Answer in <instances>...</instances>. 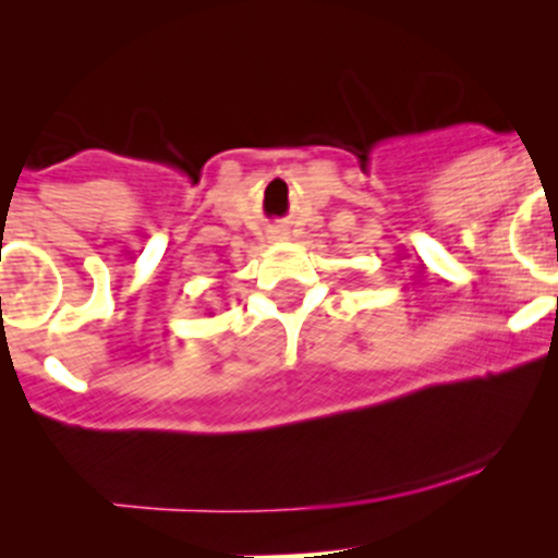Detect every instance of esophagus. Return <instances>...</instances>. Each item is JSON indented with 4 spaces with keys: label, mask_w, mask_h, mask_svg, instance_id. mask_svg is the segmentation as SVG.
Returning a JSON list of instances; mask_svg holds the SVG:
<instances>
[{
    "label": "esophagus",
    "mask_w": 558,
    "mask_h": 558,
    "mask_svg": "<svg viewBox=\"0 0 558 558\" xmlns=\"http://www.w3.org/2000/svg\"><path fill=\"white\" fill-rule=\"evenodd\" d=\"M271 240H274V242L290 240V231H287L284 227H281V229H274V231H271Z\"/></svg>",
    "instance_id": "esophagus-1"
}]
</instances>
